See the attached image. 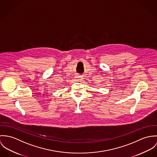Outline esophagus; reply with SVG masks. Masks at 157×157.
I'll use <instances>...</instances> for the list:
<instances>
[{
	"mask_svg": "<svg viewBox=\"0 0 157 157\" xmlns=\"http://www.w3.org/2000/svg\"><path fill=\"white\" fill-rule=\"evenodd\" d=\"M76 79H77V80H78H78H81V79H82L81 77H80V76H77V77H76Z\"/></svg>",
	"mask_w": 157,
	"mask_h": 157,
	"instance_id": "esophagus-1",
	"label": "esophagus"
}]
</instances>
